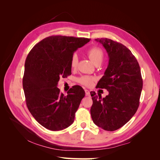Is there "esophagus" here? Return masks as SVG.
<instances>
[{
  "label": "esophagus",
  "instance_id": "obj_1",
  "mask_svg": "<svg viewBox=\"0 0 160 160\" xmlns=\"http://www.w3.org/2000/svg\"><path fill=\"white\" fill-rule=\"evenodd\" d=\"M85 95H86L87 96H90V91H89V90L85 89Z\"/></svg>",
  "mask_w": 160,
  "mask_h": 160
}]
</instances>
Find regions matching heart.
<instances>
[{"instance_id": "obj_1", "label": "heart", "mask_w": 160, "mask_h": 160, "mask_svg": "<svg viewBox=\"0 0 160 160\" xmlns=\"http://www.w3.org/2000/svg\"><path fill=\"white\" fill-rule=\"evenodd\" d=\"M89 59L93 62L94 65L101 64L104 58V52L102 49L98 47H93L89 49L87 52ZM79 58L77 54H73L71 59V66L72 68H76L78 65ZM95 81V78L91 76H83L78 79L79 83L86 87H90Z\"/></svg>"}]
</instances>
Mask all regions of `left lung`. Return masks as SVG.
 Instances as JSON below:
<instances>
[{
  "label": "left lung",
  "instance_id": "left-lung-1",
  "mask_svg": "<svg viewBox=\"0 0 160 160\" xmlns=\"http://www.w3.org/2000/svg\"><path fill=\"white\" fill-rule=\"evenodd\" d=\"M108 53L109 65L96 88L105 89L109 95L91 92V115L95 125L113 132L127 123L136 113L143 88L141 70L136 58L122 43L109 38H96Z\"/></svg>",
  "mask_w": 160,
  "mask_h": 160
}]
</instances>
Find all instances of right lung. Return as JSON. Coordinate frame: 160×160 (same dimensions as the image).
I'll use <instances>...</instances> for the list:
<instances>
[{
    "instance_id": "1",
    "label": "right lung",
    "mask_w": 160,
    "mask_h": 160,
    "mask_svg": "<svg viewBox=\"0 0 160 160\" xmlns=\"http://www.w3.org/2000/svg\"><path fill=\"white\" fill-rule=\"evenodd\" d=\"M89 41L50 36L38 42L28 53L22 78L26 104L33 118L48 129L62 130L74 122L85 91L75 85L65 95L57 86L61 77L71 74V59L74 52Z\"/></svg>"
}]
</instances>
